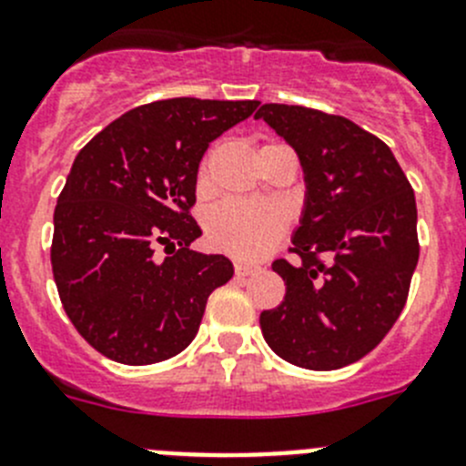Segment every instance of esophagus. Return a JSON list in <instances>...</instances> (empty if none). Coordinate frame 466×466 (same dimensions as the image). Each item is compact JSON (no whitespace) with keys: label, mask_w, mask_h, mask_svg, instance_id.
Instances as JSON below:
<instances>
[{"label":"esophagus","mask_w":466,"mask_h":466,"mask_svg":"<svg viewBox=\"0 0 466 466\" xmlns=\"http://www.w3.org/2000/svg\"><path fill=\"white\" fill-rule=\"evenodd\" d=\"M234 271H237V276H238V279H243V276H250V274H255V271H258V267H255V264L237 262V264H234Z\"/></svg>","instance_id":"esophagus-1"}]
</instances>
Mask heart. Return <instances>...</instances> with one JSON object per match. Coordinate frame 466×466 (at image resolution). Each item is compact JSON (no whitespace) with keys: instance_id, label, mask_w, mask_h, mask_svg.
<instances>
[{"instance_id":"b5f03b06","label":"heart","mask_w":466,"mask_h":466,"mask_svg":"<svg viewBox=\"0 0 466 466\" xmlns=\"http://www.w3.org/2000/svg\"><path fill=\"white\" fill-rule=\"evenodd\" d=\"M204 228H207V241L220 253L238 259H258L269 253L276 241L283 237L285 216L271 204L228 199L208 211Z\"/></svg>"}]
</instances>
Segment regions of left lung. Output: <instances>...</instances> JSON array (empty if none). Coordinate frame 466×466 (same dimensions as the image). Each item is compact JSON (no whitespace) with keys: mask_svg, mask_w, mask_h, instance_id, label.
Instances as JSON below:
<instances>
[{"mask_svg":"<svg viewBox=\"0 0 466 466\" xmlns=\"http://www.w3.org/2000/svg\"><path fill=\"white\" fill-rule=\"evenodd\" d=\"M255 118L295 148L306 186L290 248L299 262L271 264L285 299L262 311V337L285 362L341 369L374 350L406 304L420 250L413 187L353 120L288 104H264Z\"/></svg>","mask_w":466,"mask_h":466,"instance_id":"1","label":"left lung"}]
</instances>
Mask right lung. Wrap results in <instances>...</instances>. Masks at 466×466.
Here are the masks:
<instances>
[{
  "instance_id": "add662e5",
  "label": "right lung",
  "mask_w": 466,
  "mask_h": 466,
  "mask_svg": "<svg viewBox=\"0 0 466 466\" xmlns=\"http://www.w3.org/2000/svg\"><path fill=\"white\" fill-rule=\"evenodd\" d=\"M259 102L176 97L123 113L71 165L53 216L50 264L66 316L108 360L155 364L186 350L207 299L234 276L190 250L197 171L208 144ZM157 242L172 248L154 258Z\"/></svg>"
}]
</instances>
